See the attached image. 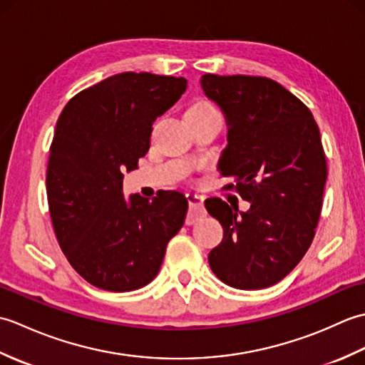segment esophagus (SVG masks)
<instances>
[{"label": "esophagus", "mask_w": 365, "mask_h": 365, "mask_svg": "<svg viewBox=\"0 0 365 365\" xmlns=\"http://www.w3.org/2000/svg\"><path fill=\"white\" fill-rule=\"evenodd\" d=\"M187 200L190 205V216L188 222H195L200 215H204V197L196 195V192H188Z\"/></svg>", "instance_id": "esophagus-1"}]
</instances>
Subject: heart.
Here are the masks:
<instances>
[{"instance_id":"obj_1","label":"heart","mask_w":365,"mask_h":365,"mask_svg":"<svg viewBox=\"0 0 365 365\" xmlns=\"http://www.w3.org/2000/svg\"><path fill=\"white\" fill-rule=\"evenodd\" d=\"M218 108H216L212 102L208 100H197V102L192 103L188 110V118H199V115H210V114H218Z\"/></svg>"}]
</instances>
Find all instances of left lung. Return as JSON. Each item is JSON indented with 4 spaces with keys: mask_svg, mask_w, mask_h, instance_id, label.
<instances>
[{
    "mask_svg": "<svg viewBox=\"0 0 365 365\" xmlns=\"http://www.w3.org/2000/svg\"><path fill=\"white\" fill-rule=\"evenodd\" d=\"M200 86L227 123L220 173L251 204L240 212L220 197L205 200L224 230L208 263L234 289H267L298 265L314 240L328 177L320 130L298 97L265 76L207 73Z\"/></svg>",
    "mask_w": 365,
    "mask_h": 365,
    "instance_id": "8db88e82",
    "label": "left lung"
}]
</instances>
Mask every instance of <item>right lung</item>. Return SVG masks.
<instances>
[{"label": "right lung", "mask_w": 365, "mask_h": 365, "mask_svg": "<svg viewBox=\"0 0 365 365\" xmlns=\"http://www.w3.org/2000/svg\"><path fill=\"white\" fill-rule=\"evenodd\" d=\"M187 80L149 72L113 75L68 100L46 168L54 234L73 269L108 292H131L158 274L188 200L178 191L152 199L122 192L138 169L152 125L187 91Z\"/></svg>", "instance_id": "obj_1"}]
</instances>
